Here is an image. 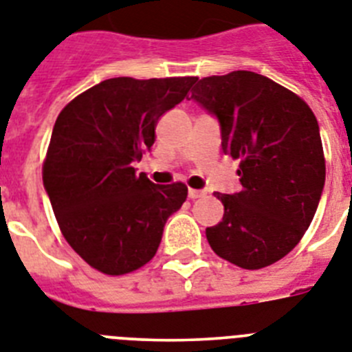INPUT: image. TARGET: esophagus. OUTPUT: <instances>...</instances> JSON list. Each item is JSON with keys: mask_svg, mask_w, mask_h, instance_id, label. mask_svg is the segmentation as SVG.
Returning a JSON list of instances; mask_svg holds the SVG:
<instances>
[{"mask_svg": "<svg viewBox=\"0 0 352 352\" xmlns=\"http://www.w3.org/2000/svg\"><path fill=\"white\" fill-rule=\"evenodd\" d=\"M204 195H206V191H202V190H193V188H190V190H188V197H190L191 200L200 199V197H204Z\"/></svg>", "mask_w": 352, "mask_h": 352, "instance_id": "34e87169", "label": "esophagus"}]
</instances>
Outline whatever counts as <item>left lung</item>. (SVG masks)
<instances>
[{
	"mask_svg": "<svg viewBox=\"0 0 352 352\" xmlns=\"http://www.w3.org/2000/svg\"><path fill=\"white\" fill-rule=\"evenodd\" d=\"M191 98L220 121L223 153L240 159V193H214L223 218L206 229L209 245L245 270L268 267L299 243L318 208L326 159L317 118L300 96L252 71L206 76Z\"/></svg>",
	"mask_w": 352,
	"mask_h": 352,
	"instance_id": "1",
	"label": "left lung"
}]
</instances>
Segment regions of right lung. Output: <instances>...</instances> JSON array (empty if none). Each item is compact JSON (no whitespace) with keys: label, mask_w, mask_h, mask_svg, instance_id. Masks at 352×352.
Segmentation results:
<instances>
[{"label":"right lung","mask_w":352,"mask_h":352,"mask_svg":"<svg viewBox=\"0 0 352 352\" xmlns=\"http://www.w3.org/2000/svg\"><path fill=\"white\" fill-rule=\"evenodd\" d=\"M195 82L197 76L109 78L58 114L43 182L62 236L94 270L123 276L146 265L168 217L186 202V184H153L132 162L150 150L159 118Z\"/></svg>","instance_id":"obj_1"}]
</instances>
